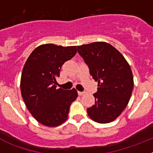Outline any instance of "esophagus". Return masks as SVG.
Wrapping results in <instances>:
<instances>
[{
	"instance_id": "34e87169",
	"label": "esophagus",
	"mask_w": 153,
	"mask_h": 153,
	"mask_svg": "<svg viewBox=\"0 0 153 153\" xmlns=\"http://www.w3.org/2000/svg\"><path fill=\"white\" fill-rule=\"evenodd\" d=\"M85 94V93L84 92H80V91H78V95L79 96H83V95H84Z\"/></svg>"
}]
</instances>
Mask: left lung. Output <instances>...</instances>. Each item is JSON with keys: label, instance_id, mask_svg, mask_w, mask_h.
Wrapping results in <instances>:
<instances>
[{"label": "left lung", "instance_id": "left-lung-1", "mask_svg": "<svg viewBox=\"0 0 153 153\" xmlns=\"http://www.w3.org/2000/svg\"><path fill=\"white\" fill-rule=\"evenodd\" d=\"M77 51L90 68V75L98 82L93 94L95 104L87 109L91 120L108 123L123 113L130 100L133 76L123 54L106 42L77 46Z\"/></svg>", "mask_w": 153, "mask_h": 153}]
</instances>
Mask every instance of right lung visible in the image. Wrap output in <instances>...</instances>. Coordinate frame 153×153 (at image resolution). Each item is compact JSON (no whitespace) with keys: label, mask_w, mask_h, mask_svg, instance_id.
<instances>
[{"label":"right lung","mask_w":153,"mask_h":153,"mask_svg":"<svg viewBox=\"0 0 153 153\" xmlns=\"http://www.w3.org/2000/svg\"><path fill=\"white\" fill-rule=\"evenodd\" d=\"M76 47L42 44L35 48L23 68L21 91L33 118L42 125L55 127L67 120L69 109L78 97L76 89L56 88L63 63L74 57Z\"/></svg>","instance_id":"add662e5"}]
</instances>
